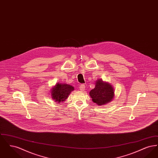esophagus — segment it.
<instances>
[{
    "mask_svg": "<svg viewBox=\"0 0 158 158\" xmlns=\"http://www.w3.org/2000/svg\"><path fill=\"white\" fill-rule=\"evenodd\" d=\"M85 85H80V86H79V89L80 90H81V91H83V90H85Z\"/></svg>",
    "mask_w": 158,
    "mask_h": 158,
    "instance_id": "1",
    "label": "esophagus"
}]
</instances>
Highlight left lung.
Returning <instances> with one entry per match:
<instances>
[{
    "label": "left lung",
    "instance_id": "obj_1",
    "mask_svg": "<svg viewBox=\"0 0 158 158\" xmlns=\"http://www.w3.org/2000/svg\"><path fill=\"white\" fill-rule=\"evenodd\" d=\"M95 87L89 92L94 102L99 105H104L113 99L114 92L112 86L104 82L101 79L96 82Z\"/></svg>",
    "mask_w": 158,
    "mask_h": 158
}]
</instances>
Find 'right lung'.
Instances as JSON below:
<instances>
[{"label": "right lung", "instance_id": "1", "mask_svg": "<svg viewBox=\"0 0 158 158\" xmlns=\"http://www.w3.org/2000/svg\"><path fill=\"white\" fill-rule=\"evenodd\" d=\"M74 90V87L66 83H57L52 90V98L56 101L60 102L64 101L68 98V96L72 90Z\"/></svg>", "mask_w": 158, "mask_h": 158}]
</instances>
